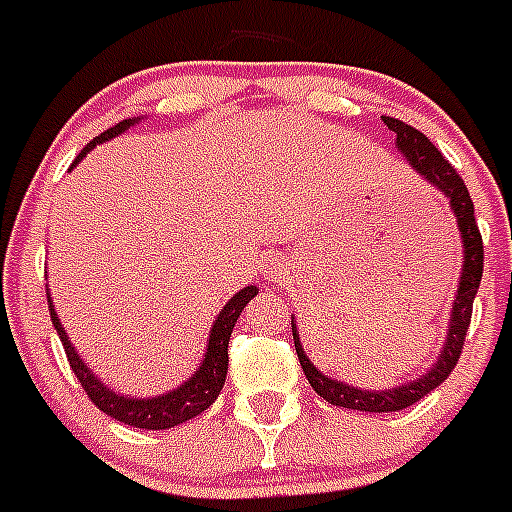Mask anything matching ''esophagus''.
<instances>
[{"label":"esophagus","mask_w":512,"mask_h":512,"mask_svg":"<svg viewBox=\"0 0 512 512\" xmlns=\"http://www.w3.org/2000/svg\"><path fill=\"white\" fill-rule=\"evenodd\" d=\"M277 272H279V261L274 259L272 264H269V274H277Z\"/></svg>","instance_id":"obj_1"}]
</instances>
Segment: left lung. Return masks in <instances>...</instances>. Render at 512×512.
<instances>
[{
    "instance_id": "left-lung-1",
    "label": "left lung",
    "mask_w": 512,
    "mask_h": 512,
    "mask_svg": "<svg viewBox=\"0 0 512 512\" xmlns=\"http://www.w3.org/2000/svg\"><path fill=\"white\" fill-rule=\"evenodd\" d=\"M383 124L396 134V150H399V155L409 163V168H412L417 176H422V181L435 186V189L448 199V207H451L453 217H456L458 235H461L464 261H461V277H458L456 298H453L451 318H448V334H445V342L443 347H440L438 360H435L432 368H427L425 373L419 375V378H414V381L399 383V386L393 388H383V391L349 386V383L336 381L331 375H323L321 370L310 362V357L305 355L303 342H300L298 326L292 321L295 352H298V360L300 365H303V373L305 378H308L310 386H313V391L334 406L375 414L399 412V409L417 404L419 399H425L432 388H438L440 383L453 373L458 357H461V349H464V336L471 321V305H474L476 290H479V282H482L484 266L482 235H479V227H476L474 202H471L469 191H466L464 178L458 176L456 168L440 155L438 147H435L422 131H417L414 126L404 124V121L399 119H388V116H383Z\"/></svg>"
}]
</instances>
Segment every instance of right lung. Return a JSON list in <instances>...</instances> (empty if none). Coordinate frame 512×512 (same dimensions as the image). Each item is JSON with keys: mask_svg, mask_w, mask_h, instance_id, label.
Masks as SVG:
<instances>
[{"mask_svg": "<svg viewBox=\"0 0 512 512\" xmlns=\"http://www.w3.org/2000/svg\"><path fill=\"white\" fill-rule=\"evenodd\" d=\"M134 124H139V116L134 119H124L116 126H111L108 131L98 134L93 142L87 144L85 150L77 155V160L72 163V168L80 163L87 152L93 150L95 144H103L108 139L119 137L126 129H131ZM69 168V170H72ZM48 295V313H51V321H54V329L59 334L61 344H64V352H67L69 368L74 370L77 381L85 388L87 399L98 406L100 412H106L108 417L119 419L124 425L139 427V430H170V427H178L183 422L194 419L196 414H202L204 409L214 404V399L220 396L222 386H225V375H227V342H230V334H233L235 321L240 318L243 308L251 303L256 295H259V287L248 285L240 292H235L233 298L227 300L225 308L220 310L217 321L212 323V331H209L207 339V352H204L199 368L194 370L191 378L181 383L173 391H165L160 396H147V399H139V396H126V393L113 391L111 386L100 381L98 375L93 373V368L87 365L80 357V352L74 349L72 339L67 336L64 326H61L59 316H56L54 300H51V292Z\"/></svg>", "mask_w": 512, "mask_h": 512, "instance_id": "right-lung-1", "label": "right lung"}]
</instances>
